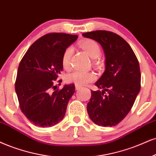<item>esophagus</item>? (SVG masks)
Segmentation results:
<instances>
[{
	"label": "esophagus",
	"mask_w": 156,
	"mask_h": 156,
	"mask_svg": "<svg viewBox=\"0 0 156 156\" xmlns=\"http://www.w3.org/2000/svg\"><path fill=\"white\" fill-rule=\"evenodd\" d=\"M75 88H76V90H80L82 88V86H78V85H75Z\"/></svg>",
	"instance_id": "obj_1"
}]
</instances>
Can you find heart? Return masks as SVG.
I'll return each instance as SVG.
<instances>
[{
  "label": "heart",
  "instance_id": "b5f03b06",
  "mask_svg": "<svg viewBox=\"0 0 156 156\" xmlns=\"http://www.w3.org/2000/svg\"><path fill=\"white\" fill-rule=\"evenodd\" d=\"M80 46L84 50L90 57L93 58L94 63H97V58L101 55V48L98 44L93 40H84L80 44ZM73 53V48L72 46L66 48L63 51L62 55V65L64 69H69L70 66V61ZM96 79L95 74L91 72H81V71H74L69 73L65 77L67 83L74 84L75 85H85L90 82L95 81Z\"/></svg>",
  "mask_w": 156,
  "mask_h": 156
}]
</instances>
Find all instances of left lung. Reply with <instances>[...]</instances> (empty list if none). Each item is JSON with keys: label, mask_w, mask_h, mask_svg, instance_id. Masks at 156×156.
Here are the masks:
<instances>
[{"label": "left lung", "mask_w": 156, "mask_h": 156, "mask_svg": "<svg viewBox=\"0 0 156 156\" xmlns=\"http://www.w3.org/2000/svg\"><path fill=\"white\" fill-rule=\"evenodd\" d=\"M82 36L101 44L105 56V70L95 82L99 90H91L88 115L98 126H116L128 114L140 93L139 62L127 42L116 33L96 30Z\"/></svg>", "instance_id": "8db88e82"}]
</instances>
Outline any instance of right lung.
Listing matches in <instances>:
<instances>
[{
    "label": "right lung",
    "mask_w": 156,
    "mask_h": 156,
    "mask_svg": "<svg viewBox=\"0 0 156 156\" xmlns=\"http://www.w3.org/2000/svg\"><path fill=\"white\" fill-rule=\"evenodd\" d=\"M77 37L65 33L46 34L30 46L20 61L15 90L21 111L36 126H52L65 116L75 86L65 84L58 90L53 83L63 70V51Z\"/></svg>",
    "instance_id": "obj_1"
}]
</instances>
